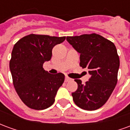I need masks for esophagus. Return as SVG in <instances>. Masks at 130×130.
<instances>
[{
  "label": "esophagus",
  "instance_id": "esophagus-1",
  "mask_svg": "<svg viewBox=\"0 0 130 130\" xmlns=\"http://www.w3.org/2000/svg\"><path fill=\"white\" fill-rule=\"evenodd\" d=\"M71 80L70 78H69L68 76H65V82H70Z\"/></svg>",
  "mask_w": 130,
  "mask_h": 130
}]
</instances>
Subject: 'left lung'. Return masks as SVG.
<instances>
[{"instance_id": "1", "label": "left lung", "mask_w": 130, "mask_h": 130, "mask_svg": "<svg viewBox=\"0 0 130 130\" xmlns=\"http://www.w3.org/2000/svg\"><path fill=\"white\" fill-rule=\"evenodd\" d=\"M67 40L80 54V66L88 68L90 75L84 84L80 79L74 80L78 88L72 93L74 102L82 109L96 110L106 103L117 84V49L110 40L95 33L68 36Z\"/></svg>"}]
</instances>
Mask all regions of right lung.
<instances>
[{
  "label": "right lung",
  "instance_id": "obj_1",
  "mask_svg": "<svg viewBox=\"0 0 130 130\" xmlns=\"http://www.w3.org/2000/svg\"><path fill=\"white\" fill-rule=\"evenodd\" d=\"M65 37L30 34L16 43L10 61L14 87L21 101L29 108L43 110L55 102L57 91L64 82L62 73L49 74L43 68L51 60L54 46Z\"/></svg>",
  "mask_w": 130,
  "mask_h": 130
}]
</instances>
